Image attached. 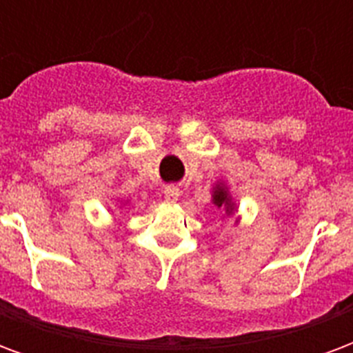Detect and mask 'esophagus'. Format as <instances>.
Segmentation results:
<instances>
[{
    "instance_id": "1",
    "label": "esophagus",
    "mask_w": 353,
    "mask_h": 353,
    "mask_svg": "<svg viewBox=\"0 0 353 353\" xmlns=\"http://www.w3.org/2000/svg\"><path fill=\"white\" fill-rule=\"evenodd\" d=\"M164 199H166V202H177V199H179V189H177L176 185H168L164 189Z\"/></svg>"
}]
</instances>
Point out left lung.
<instances>
[{
  "label": "left lung",
  "instance_id": "8db88e82",
  "mask_svg": "<svg viewBox=\"0 0 353 353\" xmlns=\"http://www.w3.org/2000/svg\"><path fill=\"white\" fill-rule=\"evenodd\" d=\"M212 204L215 208H219L223 210V214L230 217V215L236 212V204H234V200L230 196L229 187L223 183V181H217L214 187V191H212ZM225 215H223V219H225Z\"/></svg>",
  "mask_w": 353,
  "mask_h": 353
}]
</instances>
